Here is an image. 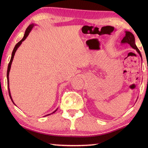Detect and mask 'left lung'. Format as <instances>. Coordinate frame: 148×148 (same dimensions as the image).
Wrapping results in <instances>:
<instances>
[{
  "mask_svg": "<svg viewBox=\"0 0 148 148\" xmlns=\"http://www.w3.org/2000/svg\"><path fill=\"white\" fill-rule=\"evenodd\" d=\"M121 44L127 43L128 45H130L132 48L136 50L137 52L139 54L141 58H142V55H141L140 51L139 50V49L137 48V47L136 45V42H135V37H134V36L132 34V33H131L130 32H128V31H125V36L121 40Z\"/></svg>",
  "mask_w": 148,
  "mask_h": 148,
  "instance_id": "8db88e82",
  "label": "left lung"
}]
</instances>
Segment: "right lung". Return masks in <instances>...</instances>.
I'll return each instance as SVG.
<instances>
[{"mask_svg": "<svg viewBox=\"0 0 148 148\" xmlns=\"http://www.w3.org/2000/svg\"><path fill=\"white\" fill-rule=\"evenodd\" d=\"M35 25H36L35 24L32 23V24H30V25L27 27V29H26L25 32V34H24V36H23V39H22L20 40V41H19V42L16 44V45H15L14 48V49H13V51H12V55H11V60H10V62H9V65H8V71H7V79H8V91H9V97H10V98H11V100H12V103H13L15 106H16V104L14 103V102H13V100H12V97H11V92H10V89H9V72H10V69H11L12 62V60H13L14 56V54H15L16 51L17 49L19 48V47L20 46V45H21L22 42H23V40H25V39L28 37V36L29 35V34H30V31L32 30V28H33L34 26H35ZM57 109H56L55 111H53L52 113H51V114H47V115H46V116H48V115H50V114H53V113H55L56 111H57Z\"/></svg>", "mask_w": 148, "mask_h": 148, "instance_id": "add662e5", "label": "right lung"}]
</instances>
